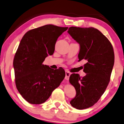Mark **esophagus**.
Instances as JSON below:
<instances>
[{
    "label": "esophagus",
    "mask_w": 124,
    "mask_h": 124,
    "mask_svg": "<svg viewBox=\"0 0 124 124\" xmlns=\"http://www.w3.org/2000/svg\"><path fill=\"white\" fill-rule=\"evenodd\" d=\"M70 75H71V73L69 72V71L68 70L65 71V79L66 80L69 79V77H70Z\"/></svg>",
    "instance_id": "1"
}]
</instances>
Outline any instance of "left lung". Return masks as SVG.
Here are the masks:
<instances>
[{"label": "left lung", "mask_w": 124, "mask_h": 124, "mask_svg": "<svg viewBox=\"0 0 124 124\" xmlns=\"http://www.w3.org/2000/svg\"><path fill=\"white\" fill-rule=\"evenodd\" d=\"M68 33L79 44L78 62L85 59V76L71 74L69 82L76 95L70 102L73 107L83 109L92 107L107 88L114 63V53L108 39L96 28L71 27Z\"/></svg>", "instance_id": "8db88e82"}]
</instances>
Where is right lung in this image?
I'll return each mask as SVG.
<instances>
[{"label":"right lung","mask_w":124,"mask_h":124,"mask_svg":"<svg viewBox=\"0 0 124 124\" xmlns=\"http://www.w3.org/2000/svg\"><path fill=\"white\" fill-rule=\"evenodd\" d=\"M68 29L47 24L29 30L22 39L13 66L17 90L29 103H44L64 79L63 69L54 70L42 62L53 54L58 38Z\"/></svg>","instance_id":"obj_1"}]
</instances>
